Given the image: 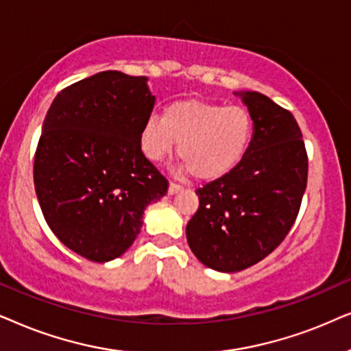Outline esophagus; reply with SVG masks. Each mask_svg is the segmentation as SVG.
<instances>
[{"instance_id": "1", "label": "esophagus", "mask_w": 351, "mask_h": 351, "mask_svg": "<svg viewBox=\"0 0 351 351\" xmlns=\"http://www.w3.org/2000/svg\"><path fill=\"white\" fill-rule=\"evenodd\" d=\"M180 191H183V186H181V184L170 183V186H168V194H170V195H173V194H178Z\"/></svg>"}]
</instances>
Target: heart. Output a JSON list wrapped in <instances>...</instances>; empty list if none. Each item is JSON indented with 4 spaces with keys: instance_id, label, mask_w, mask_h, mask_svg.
<instances>
[{
    "instance_id": "1",
    "label": "heart",
    "mask_w": 351,
    "mask_h": 351,
    "mask_svg": "<svg viewBox=\"0 0 351 351\" xmlns=\"http://www.w3.org/2000/svg\"><path fill=\"white\" fill-rule=\"evenodd\" d=\"M252 136L254 120L245 107L184 99L167 106L162 117H149L139 141L152 162H162L178 147L181 171L217 180L239 165Z\"/></svg>"
}]
</instances>
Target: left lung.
<instances>
[{
    "label": "left lung",
    "mask_w": 351,
    "mask_h": 351,
    "mask_svg": "<svg viewBox=\"0 0 351 351\" xmlns=\"http://www.w3.org/2000/svg\"><path fill=\"white\" fill-rule=\"evenodd\" d=\"M254 120L249 151L234 170L195 191L186 237L200 263L236 273L284 241L306 189L308 157L297 120L268 96L234 93Z\"/></svg>",
    "instance_id": "1"
}]
</instances>
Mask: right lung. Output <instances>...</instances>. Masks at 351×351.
I'll use <instances>...</instances> for the list:
<instances>
[{
    "label": "right lung",
    "instance_id": "obj_1",
    "mask_svg": "<svg viewBox=\"0 0 351 351\" xmlns=\"http://www.w3.org/2000/svg\"><path fill=\"white\" fill-rule=\"evenodd\" d=\"M156 96L147 77L107 70L54 97L41 128L34 181L56 237L96 263L123 255L168 181L141 151Z\"/></svg>",
    "mask_w": 351,
    "mask_h": 351
}]
</instances>
